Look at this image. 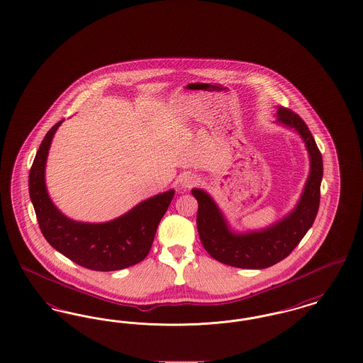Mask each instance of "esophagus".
I'll list each match as a JSON object with an SVG mask.
<instances>
[{"mask_svg": "<svg viewBox=\"0 0 363 363\" xmlns=\"http://www.w3.org/2000/svg\"><path fill=\"white\" fill-rule=\"evenodd\" d=\"M200 182V178L197 175H193V174H185L181 179H179V186L182 189H189L191 186H196L199 185Z\"/></svg>", "mask_w": 363, "mask_h": 363, "instance_id": "esophagus-1", "label": "esophagus"}]
</instances>
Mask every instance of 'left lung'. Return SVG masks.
Returning <instances> with one entry per match:
<instances>
[{
    "mask_svg": "<svg viewBox=\"0 0 363 363\" xmlns=\"http://www.w3.org/2000/svg\"><path fill=\"white\" fill-rule=\"evenodd\" d=\"M277 122L294 129L305 143L311 172L302 196L290 213L277 223L247 233L230 228L225 215L206 190L191 189L199 203L197 230L204 249L223 264L246 269H262L286 259L311 228L320 207L323 156L303 120L291 110L277 107Z\"/></svg>",
    "mask_w": 363,
    "mask_h": 363,
    "instance_id": "8db88e82",
    "label": "left lung"
}]
</instances>
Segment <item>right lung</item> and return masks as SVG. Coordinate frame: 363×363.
Instances as JSON below:
<instances>
[{
	"mask_svg": "<svg viewBox=\"0 0 363 363\" xmlns=\"http://www.w3.org/2000/svg\"><path fill=\"white\" fill-rule=\"evenodd\" d=\"M61 123L57 122L46 133L28 175L30 197L43 237L65 257L92 271H118L138 264L150 253L157 225L175 190L147 199L110 222L72 220L54 206L45 181L49 150Z\"/></svg>",
	"mask_w": 363,
	"mask_h": 363,
	"instance_id": "obj_1",
	"label": "right lung"
}]
</instances>
